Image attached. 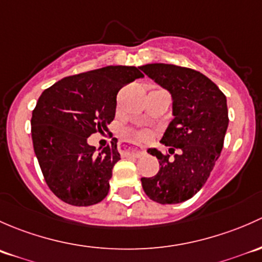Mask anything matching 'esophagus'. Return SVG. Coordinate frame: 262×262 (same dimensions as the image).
Listing matches in <instances>:
<instances>
[{"label":"esophagus","instance_id":"esophagus-1","mask_svg":"<svg viewBox=\"0 0 262 262\" xmlns=\"http://www.w3.org/2000/svg\"><path fill=\"white\" fill-rule=\"evenodd\" d=\"M122 152L125 154V155L135 156V158H141L142 155H145V150L136 149V147H126V149L122 150Z\"/></svg>","mask_w":262,"mask_h":262}]
</instances>
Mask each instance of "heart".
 I'll list each match as a JSON object with an SVG mask.
<instances>
[{
  "label": "heart",
  "mask_w": 262,
  "mask_h": 262,
  "mask_svg": "<svg viewBox=\"0 0 262 262\" xmlns=\"http://www.w3.org/2000/svg\"><path fill=\"white\" fill-rule=\"evenodd\" d=\"M130 135L134 139L140 140V141H146V140L150 139L151 134L150 131L147 130H139V131H132L130 132Z\"/></svg>",
  "instance_id": "b5f03b06"
}]
</instances>
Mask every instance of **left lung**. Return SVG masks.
<instances>
[{
    "label": "left lung",
    "instance_id": "8db88e82",
    "mask_svg": "<svg viewBox=\"0 0 262 262\" xmlns=\"http://www.w3.org/2000/svg\"><path fill=\"white\" fill-rule=\"evenodd\" d=\"M142 72L172 98V116L161 144L170 146L174 158L156 149L147 152L160 164L158 174L141 178L146 195L160 204L190 199L206 184L221 155L228 127L227 99L202 73L172 64H146Z\"/></svg>",
    "mask_w": 262,
    "mask_h": 262
}]
</instances>
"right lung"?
<instances>
[{
    "label": "right lung",
    "mask_w": 262,
    "mask_h": 262,
    "mask_svg": "<svg viewBox=\"0 0 262 262\" xmlns=\"http://www.w3.org/2000/svg\"><path fill=\"white\" fill-rule=\"evenodd\" d=\"M142 77L136 67L108 66L63 78L39 97L31 117L32 145L59 199L87 207L106 198L121 159L117 142L97 151L87 139L113 121L118 91Z\"/></svg>",
    "instance_id": "right-lung-1"
}]
</instances>
